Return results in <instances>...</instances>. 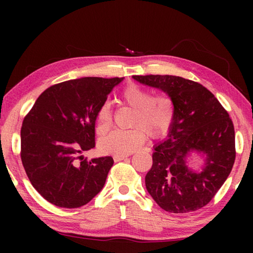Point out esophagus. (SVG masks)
Returning <instances> with one entry per match:
<instances>
[{"label": "esophagus", "instance_id": "esophagus-1", "mask_svg": "<svg viewBox=\"0 0 253 253\" xmlns=\"http://www.w3.org/2000/svg\"><path fill=\"white\" fill-rule=\"evenodd\" d=\"M128 155H114V161L115 162H121L123 160H125V158H127Z\"/></svg>", "mask_w": 253, "mask_h": 253}]
</instances>
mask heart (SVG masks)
<instances>
[{"instance_id": "1", "label": "heart", "mask_w": 253, "mask_h": 253, "mask_svg": "<svg viewBox=\"0 0 253 253\" xmlns=\"http://www.w3.org/2000/svg\"><path fill=\"white\" fill-rule=\"evenodd\" d=\"M122 101L134 110L130 129H115L98 140V149L102 154L128 155L138 149L146 140L168 134L175 118V107L168 96L157 95L140 87L129 84L124 88ZM97 132L104 134L113 123V110L108 101L102 102L96 114Z\"/></svg>"}]
</instances>
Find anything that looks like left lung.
I'll return each instance as SVG.
<instances>
[{
  "label": "left lung",
  "mask_w": 253,
  "mask_h": 253,
  "mask_svg": "<svg viewBox=\"0 0 253 253\" xmlns=\"http://www.w3.org/2000/svg\"><path fill=\"white\" fill-rule=\"evenodd\" d=\"M166 92L175 107L168 139L154 146L145 184L154 201L170 213L196 211L211 201L228 178L235 160L233 123L213 93L176 76H132ZM192 152L206 156L196 172L187 166Z\"/></svg>",
  "instance_id": "left-lung-1"
}]
</instances>
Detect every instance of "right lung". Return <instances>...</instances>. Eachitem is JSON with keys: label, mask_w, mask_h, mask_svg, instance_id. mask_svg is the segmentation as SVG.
Returning a JSON list of instances; mask_svg holds the SVG:
<instances>
[{"label": "right lung", "mask_w": 253, "mask_h": 253, "mask_svg": "<svg viewBox=\"0 0 253 253\" xmlns=\"http://www.w3.org/2000/svg\"><path fill=\"white\" fill-rule=\"evenodd\" d=\"M123 79L85 77L53 84L24 117L21 160L33 187L51 204L80 208L104 187L113 157L79 155L95 147L97 110Z\"/></svg>", "instance_id": "add662e5"}]
</instances>
